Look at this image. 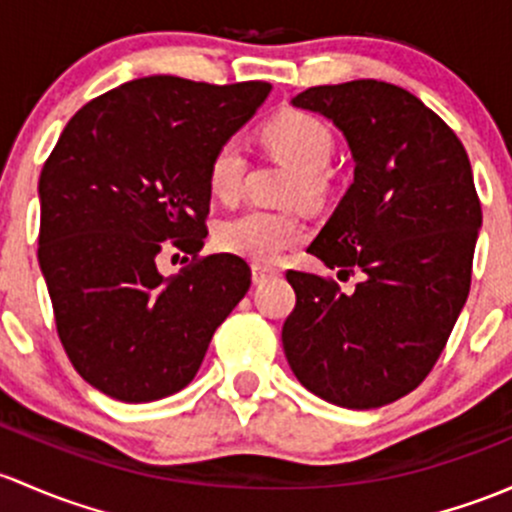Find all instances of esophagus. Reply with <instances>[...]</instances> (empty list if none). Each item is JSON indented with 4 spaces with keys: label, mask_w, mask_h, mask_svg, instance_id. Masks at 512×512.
Returning a JSON list of instances; mask_svg holds the SVG:
<instances>
[{
    "label": "esophagus",
    "mask_w": 512,
    "mask_h": 512,
    "mask_svg": "<svg viewBox=\"0 0 512 512\" xmlns=\"http://www.w3.org/2000/svg\"><path fill=\"white\" fill-rule=\"evenodd\" d=\"M277 267H270V265H252V282L255 284H265L270 282V279H277L279 277Z\"/></svg>",
    "instance_id": "1"
}]
</instances>
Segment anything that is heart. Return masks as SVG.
Here are the masks:
<instances>
[{
  "mask_svg": "<svg viewBox=\"0 0 512 512\" xmlns=\"http://www.w3.org/2000/svg\"><path fill=\"white\" fill-rule=\"evenodd\" d=\"M267 149L297 169L292 198L319 203L328 191V164L333 157V134L319 117L299 110H284L262 127ZM245 149L238 139H228L213 152L208 164V188L220 201H233L245 176ZM304 230L292 215L252 208L223 220L215 228V245L228 255L255 265H267L287 247L301 240Z\"/></svg>",
  "mask_w": 512,
  "mask_h": 512,
  "instance_id": "b5f03b06",
  "label": "heart"
}]
</instances>
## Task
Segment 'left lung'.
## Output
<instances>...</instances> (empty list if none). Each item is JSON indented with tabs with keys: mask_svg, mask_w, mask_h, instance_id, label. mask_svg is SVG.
<instances>
[{
	"mask_svg": "<svg viewBox=\"0 0 512 512\" xmlns=\"http://www.w3.org/2000/svg\"><path fill=\"white\" fill-rule=\"evenodd\" d=\"M346 137L353 184L309 252L355 292L287 272L297 306L284 321L289 368L309 392L375 410L422 383L471 287L481 203L464 144L422 100L380 80L319 85L292 98Z\"/></svg>",
	"mask_w": 512,
	"mask_h": 512,
	"instance_id": "8db88e82",
	"label": "left lung"
}]
</instances>
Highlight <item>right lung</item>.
<instances>
[{"label": "right lung", "mask_w": 512, "mask_h": 512, "mask_svg": "<svg viewBox=\"0 0 512 512\" xmlns=\"http://www.w3.org/2000/svg\"><path fill=\"white\" fill-rule=\"evenodd\" d=\"M270 90L129 80L80 107L43 164L39 265L58 336L80 378L107 397L154 402L184 390L250 289V267L228 252L176 277L157 257L201 250L213 152Z\"/></svg>", "instance_id": "right-lung-1"}]
</instances>
